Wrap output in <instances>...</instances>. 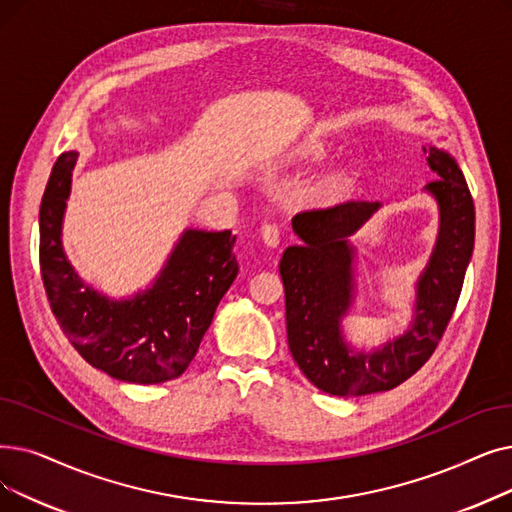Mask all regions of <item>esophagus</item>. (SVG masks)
<instances>
[{"mask_svg": "<svg viewBox=\"0 0 512 512\" xmlns=\"http://www.w3.org/2000/svg\"><path fill=\"white\" fill-rule=\"evenodd\" d=\"M261 238L268 247H278L280 244V230L274 224H263L261 226Z\"/></svg>", "mask_w": 512, "mask_h": 512, "instance_id": "1", "label": "esophagus"}]
</instances>
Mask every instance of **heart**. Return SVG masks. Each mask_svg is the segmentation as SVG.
<instances>
[{
	"instance_id": "b5f03b06",
	"label": "heart",
	"mask_w": 512,
	"mask_h": 512,
	"mask_svg": "<svg viewBox=\"0 0 512 512\" xmlns=\"http://www.w3.org/2000/svg\"><path fill=\"white\" fill-rule=\"evenodd\" d=\"M326 152H328V148L324 144H318V142H307V144L301 146V154L307 159H316V161L324 159Z\"/></svg>"
}]
</instances>
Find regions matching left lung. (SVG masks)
I'll list each match as a JSON object with an SVG mask.
<instances>
[{
  "label": "left lung",
  "instance_id": "obj_1",
  "mask_svg": "<svg viewBox=\"0 0 512 512\" xmlns=\"http://www.w3.org/2000/svg\"><path fill=\"white\" fill-rule=\"evenodd\" d=\"M437 175L425 190L439 209L433 253L414 284L408 328L376 349H355L343 332L358 280L349 240L381 209V203L349 201L293 217L301 244L280 259L286 297L288 349L301 372L320 391L353 397L389 391L425 364L435 351L458 303L475 244V205L450 152L422 146Z\"/></svg>",
  "mask_w": 512,
  "mask_h": 512
}]
</instances>
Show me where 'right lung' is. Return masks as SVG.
<instances>
[{
    "label": "right lung",
    "instance_id": "right-lung-1",
    "mask_svg": "<svg viewBox=\"0 0 512 512\" xmlns=\"http://www.w3.org/2000/svg\"><path fill=\"white\" fill-rule=\"evenodd\" d=\"M79 152H62L39 209L43 286L62 332L81 358L117 381L154 385L180 376L228 293L238 261L230 230L186 228L144 291L108 297L87 284L62 249V221Z\"/></svg>",
    "mask_w": 512,
    "mask_h": 512
}]
</instances>
